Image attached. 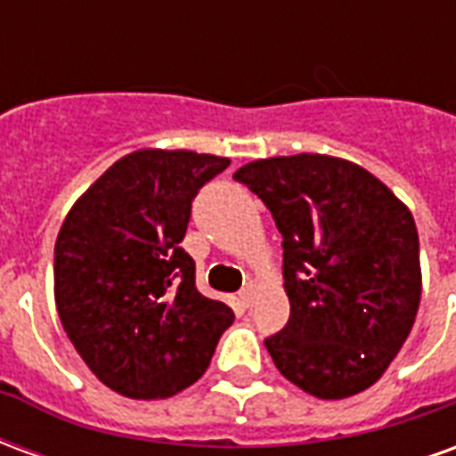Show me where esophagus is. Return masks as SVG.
Instances as JSON below:
<instances>
[{
	"instance_id": "obj_1",
	"label": "esophagus",
	"mask_w": 456,
	"mask_h": 456,
	"mask_svg": "<svg viewBox=\"0 0 456 456\" xmlns=\"http://www.w3.org/2000/svg\"><path fill=\"white\" fill-rule=\"evenodd\" d=\"M239 303H241L244 307L251 305V303H254V288L251 286L241 288V290H239Z\"/></svg>"
}]
</instances>
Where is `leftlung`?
I'll return each instance as SVG.
<instances>
[{
    "instance_id": "obj_1",
    "label": "left lung",
    "mask_w": 456,
    "mask_h": 456,
    "mask_svg": "<svg viewBox=\"0 0 456 456\" xmlns=\"http://www.w3.org/2000/svg\"><path fill=\"white\" fill-rule=\"evenodd\" d=\"M283 237L286 327L264 339L297 388L339 401L383 376L420 305V241L411 209L349 160L297 153L234 173Z\"/></svg>"
}]
</instances>
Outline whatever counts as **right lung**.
<instances>
[{
  "instance_id": "right-lung-1",
  "label": "right lung",
  "mask_w": 456,
  "mask_h": 456,
  "mask_svg": "<svg viewBox=\"0 0 456 456\" xmlns=\"http://www.w3.org/2000/svg\"><path fill=\"white\" fill-rule=\"evenodd\" d=\"M229 159L143 149L117 160L55 241V305L83 362L126 398H166L209 366L232 307L195 286L180 241L192 200Z\"/></svg>"
}]
</instances>
